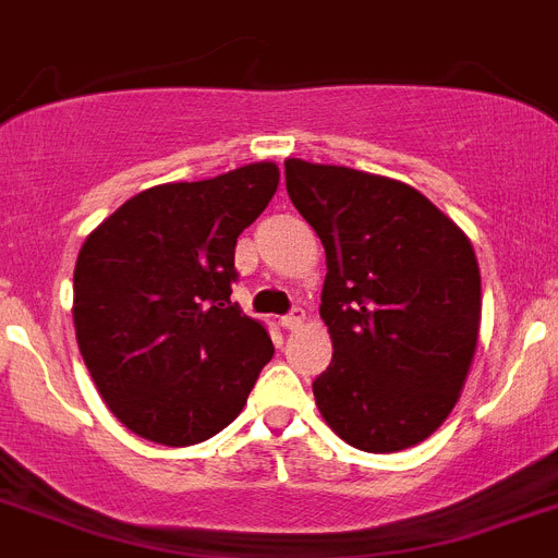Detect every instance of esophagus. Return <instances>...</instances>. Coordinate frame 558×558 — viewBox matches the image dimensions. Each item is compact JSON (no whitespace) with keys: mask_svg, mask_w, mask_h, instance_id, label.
Instances as JSON below:
<instances>
[{"mask_svg":"<svg viewBox=\"0 0 558 558\" xmlns=\"http://www.w3.org/2000/svg\"><path fill=\"white\" fill-rule=\"evenodd\" d=\"M302 325H304V311H302V307H293V311H290L288 316H282V327L288 332H296Z\"/></svg>","mask_w":558,"mask_h":558,"instance_id":"esophagus-1","label":"esophagus"}]
</instances>
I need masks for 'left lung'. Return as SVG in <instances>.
<instances>
[{
	"label": "left lung",
	"instance_id": "obj_1",
	"mask_svg": "<svg viewBox=\"0 0 558 558\" xmlns=\"http://www.w3.org/2000/svg\"><path fill=\"white\" fill-rule=\"evenodd\" d=\"M284 183L327 254L318 313L332 361L313 380L318 412L361 451L417 446L451 415L477 350L471 240L401 180L288 157Z\"/></svg>",
	"mask_w": 558,
	"mask_h": 558
}]
</instances>
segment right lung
<instances>
[{
  "mask_svg": "<svg viewBox=\"0 0 558 558\" xmlns=\"http://www.w3.org/2000/svg\"><path fill=\"white\" fill-rule=\"evenodd\" d=\"M279 166L247 163L126 199L81 245L73 322L109 412L137 437L194 446L245 407L274 341L231 302L236 236L268 208Z\"/></svg>",
  "mask_w": 558,
  "mask_h": 558,
  "instance_id": "add662e5",
  "label": "right lung"
}]
</instances>
